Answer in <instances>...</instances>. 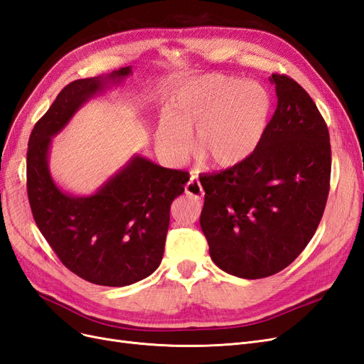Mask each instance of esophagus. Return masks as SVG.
<instances>
[{
    "label": "esophagus",
    "instance_id": "34e87169",
    "mask_svg": "<svg viewBox=\"0 0 364 364\" xmlns=\"http://www.w3.org/2000/svg\"><path fill=\"white\" fill-rule=\"evenodd\" d=\"M185 193L188 194V196L196 197V199H203L205 191H203V188H202V185H200L199 179H197L196 176H191L188 183L185 185Z\"/></svg>",
    "mask_w": 364,
    "mask_h": 364
}]
</instances>
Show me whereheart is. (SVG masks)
<instances>
[{
    "label": "heart",
    "instance_id": "1",
    "mask_svg": "<svg viewBox=\"0 0 364 364\" xmlns=\"http://www.w3.org/2000/svg\"><path fill=\"white\" fill-rule=\"evenodd\" d=\"M269 114L270 97L259 83L203 75L173 92L167 118L155 132L156 150L165 161L181 164L188 156L196 129V150L215 167H232L257 149Z\"/></svg>",
    "mask_w": 364,
    "mask_h": 364
}]
</instances>
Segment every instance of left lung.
<instances>
[{"label":"left lung","mask_w":364,"mask_h":364,"mask_svg":"<svg viewBox=\"0 0 364 364\" xmlns=\"http://www.w3.org/2000/svg\"><path fill=\"white\" fill-rule=\"evenodd\" d=\"M278 106L257 149L234 167L200 176V226L215 266L245 279L281 272L321 223L331 178L323 117L304 87L272 74Z\"/></svg>","instance_id":"8db88e82"}]
</instances>
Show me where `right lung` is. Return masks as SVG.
<instances>
[{
	"instance_id": "1",
	"label": "right lung",
	"mask_w": 364,
	"mask_h": 364,
	"mask_svg": "<svg viewBox=\"0 0 364 364\" xmlns=\"http://www.w3.org/2000/svg\"><path fill=\"white\" fill-rule=\"evenodd\" d=\"M132 73L74 80L56 97L31 130L27 150V194L33 218L77 277L106 287H124L147 278L162 259L170 206L190 174L135 156L92 196L63 193L51 179V138L68 124L85 102Z\"/></svg>"
}]
</instances>
